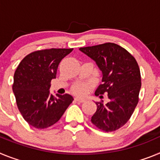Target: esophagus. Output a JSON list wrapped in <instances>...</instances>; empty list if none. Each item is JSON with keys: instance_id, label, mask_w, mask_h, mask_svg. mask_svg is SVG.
<instances>
[{"instance_id": "obj_1", "label": "esophagus", "mask_w": 160, "mask_h": 160, "mask_svg": "<svg viewBox=\"0 0 160 160\" xmlns=\"http://www.w3.org/2000/svg\"><path fill=\"white\" fill-rule=\"evenodd\" d=\"M75 100L77 102H84L86 101L85 98H80V97H76Z\"/></svg>"}]
</instances>
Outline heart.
I'll return each instance as SVG.
<instances>
[{
  "instance_id": "obj_1",
  "label": "heart",
  "mask_w": 160,
  "mask_h": 160,
  "mask_svg": "<svg viewBox=\"0 0 160 160\" xmlns=\"http://www.w3.org/2000/svg\"><path fill=\"white\" fill-rule=\"evenodd\" d=\"M89 85L88 84H86V83H78L76 84L74 87H73V92L76 93L78 94H86L87 92V88H88Z\"/></svg>"
}]
</instances>
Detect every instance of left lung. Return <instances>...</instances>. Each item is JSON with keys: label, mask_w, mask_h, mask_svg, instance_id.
Wrapping results in <instances>:
<instances>
[{"label": "left lung", "mask_w": 160, "mask_h": 160, "mask_svg": "<svg viewBox=\"0 0 160 160\" xmlns=\"http://www.w3.org/2000/svg\"><path fill=\"white\" fill-rule=\"evenodd\" d=\"M95 62L102 72V84L95 95L107 93L110 101L95 102L97 111L91 122L98 129L110 132L122 128L132 115L138 102L141 76L136 60L125 49L114 43L80 48Z\"/></svg>", "instance_id": "left-lung-1"}]
</instances>
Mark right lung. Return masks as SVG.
<instances>
[{
    "label": "right lung",
    "mask_w": 160,
    "mask_h": 160,
    "mask_svg": "<svg viewBox=\"0 0 160 160\" xmlns=\"http://www.w3.org/2000/svg\"><path fill=\"white\" fill-rule=\"evenodd\" d=\"M73 49H49L32 52L24 58L13 77L12 91L24 119L30 126L44 129L62 116L73 98L49 92L60 62Z\"/></svg>",
    "instance_id": "1"
}]
</instances>
